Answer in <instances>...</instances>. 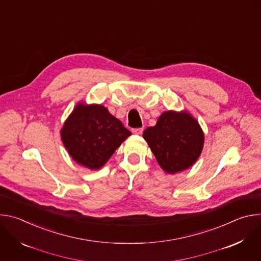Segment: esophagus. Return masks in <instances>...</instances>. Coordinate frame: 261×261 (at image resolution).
Masks as SVG:
<instances>
[{
	"mask_svg": "<svg viewBox=\"0 0 261 261\" xmlns=\"http://www.w3.org/2000/svg\"><path fill=\"white\" fill-rule=\"evenodd\" d=\"M142 131H143V128H135V129H132V132L136 135H140L142 134Z\"/></svg>",
	"mask_w": 261,
	"mask_h": 261,
	"instance_id": "1",
	"label": "esophagus"
}]
</instances>
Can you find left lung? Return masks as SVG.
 Here are the masks:
<instances>
[{
  "instance_id": "1",
  "label": "left lung",
  "mask_w": 261,
  "mask_h": 261,
  "mask_svg": "<svg viewBox=\"0 0 261 261\" xmlns=\"http://www.w3.org/2000/svg\"><path fill=\"white\" fill-rule=\"evenodd\" d=\"M142 136L161 168L170 174L191 167L204 142L202 129L187 111H164L157 124L146 128Z\"/></svg>"
}]
</instances>
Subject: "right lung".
Instances as JSON below:
<instances>
[{
  "mask_svg": "<svg viewBox=\"0 0 261 261\" xmlns=\"http://www.w3.org/2000/svg\"><path fill=\"white\" fill-rule=\"evenodd\" d=\"M131 132L100 104L79 103L61 130L69 155L89 169L101 168Z\"/></svg>",
  "mask_w": 261,
  "mask_h": 261,
  "instance_id": "right-lung-1",
  "label": "right lung"
}]
</instances>
